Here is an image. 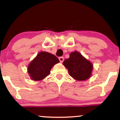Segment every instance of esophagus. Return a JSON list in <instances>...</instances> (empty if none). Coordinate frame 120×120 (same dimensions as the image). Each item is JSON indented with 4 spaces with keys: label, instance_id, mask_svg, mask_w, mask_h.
<instances>
[{
    "label": "esophagus",
    "instance_id": "obj_1",
    "mask_svg": "<svg viewBox=\"0 0 120 120\" xmlns=\"http://www.w3.org/2000/svg\"><path fill=\"white\" fill-rule=\"evenodd\" d=\"M59 60H60V61L61 62V63H62V62H63V61H64V57H59Z\"/></svg>",
    "mask_w": 120,
    "mask_h": 120
}]
</instances>
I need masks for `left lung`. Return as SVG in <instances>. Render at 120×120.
Returning a JSON list of instances; mask_svg holds the SVG:
<instances>
[{"label":"left lung","instance_id":"left-lung-1","mask_svg":"<svg viewBox=\"0 0 120 120\" xmlns=\"http://www.w3.org/2000/svg\"><path fill=\"white\" fill-rule=\"evenodd\" d=\"M63 65L68 69L69 75L77 81L90 78L93 68L91 63L77 51L71 52L69 58L63 61Z\"/></svg>","mask_w":120,"mask_h":120}]
</instances>
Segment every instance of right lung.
<instances>
[{
  "label": "right lung",
  "mask_w": 120,
  "mask_h": 120,
  "mask_svg": "<svg viewBox=\"0 0 120 120\" xmlns=\"http://www.w3.org/2000/svg\"><path fill=\"white\" fill-rule=\"evenodd\" d=\"M58 63L59 60L54 55L41 52L29 65L28 73L33 80H42L49 75L52 67Z\"/></svg>",
  "instance_id": "right-lung-1"
}]
</instances>
